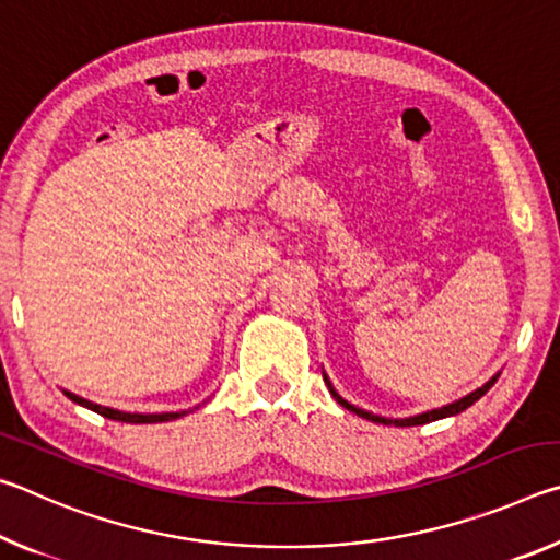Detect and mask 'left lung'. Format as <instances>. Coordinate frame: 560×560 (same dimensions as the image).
I'll use <instances>...</instances> for the list:
<instances>
[{
    "instance_id": "left-lung-1",
    "label": "left lung",
    "mask_w": 560,
    "mask_h": 560,
    "mask_svg": "<svg viewBox=\"0 0 560 560\" xmlns=\"http://www.w3.org/2000/svg\"><path fill=\"white\" fill-rule=\"evenodd\" d=\"M497 377H499V373H497L494 377H491L489 383H485V385H481V387H477V390H474V393L464 395L462 400H457V402H450V405H444V407H438V410H430V412H422V415H415V417H405V420H390V417H381V415H373V412H368V410H360V407H355V405H350L348 400H343V397H340V395L334 390V385H330L328 375L324 373V381H326V385H328L330 395H334L336 400L346 407V410L355 412L358 417H365V420L377 422V424H395V428H415V424H428V422H434V420H442V417L459 415V412L467 410L469 405L477 402L481 395H487V393H489V387L497 383Z\"/></svg>"
}]
</instances>
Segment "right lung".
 <instances>
[{"instance_id":"1","label":"right lung","mask_w":560,"mask_h":560,"mask_svg":"<svg viewBox=\"0 0 560 560\" xmlns=\"http://www.w3.org/2000/svg\"><path fill=\"white\" fill-rule=\"evenodd\" d=\"M63 395L69 397V400H73L75 405L81 407H89V410L98 412L103 417H108V420H116V422H130V424H155V422H170V420H177V417H183L185 412H155V415H140V412H120V410H113V407H103V405H96L91 400H83V397L73 395L69 390H63Z\"/></svg>"}]
</instances>
